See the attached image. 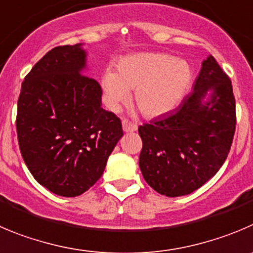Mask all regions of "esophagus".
I'll return each mask as SVG.
<instances>
[{"instance_id":"1","label":"esophagus","mask_w":253,"mask_h":253,"mask_svg":"<svg viewBox=\"0 0 253 253\" xmlns=\"http://www.w3.org/2000/svg\"><path fill=\"white\" fill-rule=\"evenodd\" d=\"M122 128H124L125 132H133L137 129V125L128 121V120H124L122 121Z\"/></svg>"}]
</instances>
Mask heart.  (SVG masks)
Returning a JSON list of instances; mask_svg holds the SVG:
<instances>
[{"instance_id": "1", "label": "heart", "mask_w": 253, "mask_h": 253, "mask_svg": "<svg viewBox=\"0 0 253 253\" xmlns=\"http://www.w3.org/2000/svg\"><path fill=\"white\" fill-rule=\"evenodd\" d=\"M192 72L187 62L166 53H136L121 58L117 75L102 79L108 105L117 108L134 89V103L146 117H159L173 110L190 86Z\"/></svg>"}]
</instances>
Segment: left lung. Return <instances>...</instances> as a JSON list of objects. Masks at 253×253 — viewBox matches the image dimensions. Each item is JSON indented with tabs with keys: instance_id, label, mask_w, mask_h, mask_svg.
<instances>
[{
	"instance_id": "obj_1",
	"label": "left lung",
	"mask_w": 253,
	"mask_h": 253,
	"mask_svg": "<svg viewBox=\"0 0 253 253\" xmlns=\"http://www.w3.org/2000/svg\"><path fill=\"white\" fill-rule=\"evenodd\" d=\"M212 91L211 98L204 103ZM236 129V101L230 77L213 56L202 62L193 91L180 106L138 127L141 172L161 195L193 192L217 173L227 159Z\"/></svg>"
}]
</instances>
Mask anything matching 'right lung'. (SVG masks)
<instances>
[{
    "label": "right lung",
    "instance_id": "add662e5",
    "mask_svg": "<svg viewBox=\"0 0 253 253\" xmlns=\"http://www.w3.org/2000/svg\"><path fill=\"white\" fill-rule=\"evenodd\" d=\"M81 44L48 51L27 73L17 101L18 146L35 180L63 197L97 182L122 137L121 120L101 107L102 88L82 73Z\"/></svg>",
    "mask_w": 253,
    "mask_h": 253
}]
</instances>
